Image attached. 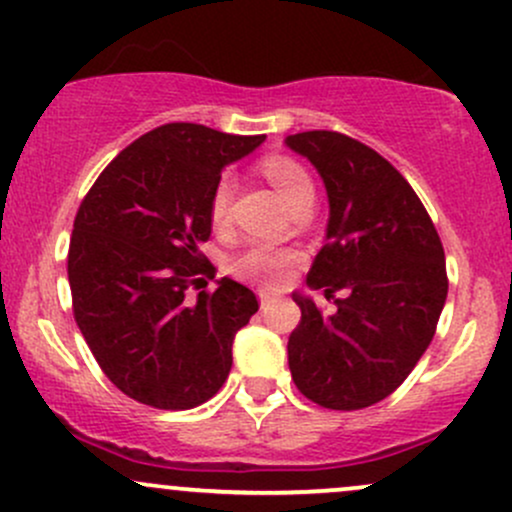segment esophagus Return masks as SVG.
<instances>
[{
	"instance_id": "34e87169",
	"label": "esophagus",
	"mask_w": 512,
	"mask_h": 512,
	"mask_svg": "<svg viewBox=\"0 0 512 512\" xmlns=\"http://www.w3.org/2000/svg\"><path fill=\"white\" fill-rule=\"evenodd\" d=\"M257 296H260V306L262 308L269 306V303H272V299H274V296L269 294V291H260V294H257Z\"/></svg>"
}]
</instances>
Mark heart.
Returning <instances> with one entry per match:
<instances>
[{
  "label": "heart",
  "mask_w": 512,
  "mask_h": 512,
  "mask_svg": "<svg viewBox=\"0 0 512 512\" xmlns=\"http://www.w3.org/2000/svg\"><path fill=\"white\" fill-rule=\"evenodd\" d=\"M260 170L267 177V182L277 189V194L286 201V206H294L303 196H313V182L306 167L299 165L294 157L289 155H267L262 157ZM230 192H233V182L228 174H223L216 182L211 194V221L223 223L228 213ZM296 262V252L279 250L267 243H252L233 260V272L240 279H247L252 284L260 286H279L284 282L289 267Z\"/></svg>",
  "instance_id": "obj_1"
}]
</instances>
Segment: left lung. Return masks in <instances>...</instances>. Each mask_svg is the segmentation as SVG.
<instances>
[{"instance_id": "left-lung-1", "label": "left lung", "mask_w": 512, "mask_h": 512, "mask_svg": "<svg viewBox=\"0 0 512 512\" xmlns=\"http://www.w3.org/2000/svg\"><path fill=\"white\" fill-rule=\"evenodd\" d=\"M286 145L313 162L330 204L328 243L306 282L325 299L346 291L330 316L294 294L291 379L318 406L359 411L396 391L428 350L447 299L445 250L411 184L369 145L338 131Z\"/></svg>"}]
</instances>
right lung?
I'll use <instances>...</instances> for the list:
<instances>
[{
  "instance_id": "1",
  "label": "right lung",
  "mask_w": 512,
  "mask_h": 512,
  "mask_svg": "<svg viewBox=\"0 0 512 512\" xmlns=\"http://www.w3.org/2000/svg\"><path fill=\"white\" fill-rule=\"evenodd\" d=\"M262 140L165 123L123 148L77 209L72 313L101 372L133 401L187 411L226 384L235 333L260 306L228 277L196 299L189 289L216 277L199 245L221 170Z\"/></svg>"
}]
</instances>
